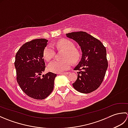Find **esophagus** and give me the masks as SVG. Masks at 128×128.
I'll return each instance as SVG.
<instances>
[{
  "mask_svg": "<svg viewBox=\"0 0 128 128\" xmlns=\"http://www.w3.org/2000/svg\"><path fill=\"white\" fill-rule=\"evenodd\" d=\"M69 74V72H62V73H59V74H60V75H68V74Z\"/></svg>",
  "mask_w": 128,
  "mask_h": 128,
  "instance_id": "34e87169",
  "label": "esophagus"
}]
</instances>
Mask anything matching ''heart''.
Returning <instances> with one entry per match:
<instances>
[{
  "mask_svg": "<svg viewBox=\"0 0 128 128\" xmlns=\"http://www.w3.org/2000/svg\"><path fill=\"white\" fill-rule=\"evenodd\" d=\"M56 48L59 50H65L62 56V60H55L49 65V69L50 71L60 73L68 70L71 66L72 62H77L80 58V54L76 49L75 48L74 44L69 40H62L57 42ZM56 52L51 44L46 46L43 52V56L46 60L50 61L55 56Z\"/></svg>",
  "mask_w": 128,
  "mask_h": 128,
  "instance_id": "obj_1",
  "label": "heart"
}]
</instances>
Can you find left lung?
Returning a JSON list of instances; mask_svg holds the SVG:
<instances>
[{"mask_svg":"<svg viewBox=\"0 0 128 128\" xmlns=\"http://www.w3.org/2000/svg\"><path fill=\"white\" fill-rule=\"evenodd\" d=\"M80 46L82 58L74 69L78 70V78L72 86L76 90L88 94L102 84L108 68L106 49L100 40L83 31L66 34Z\"/></svg>","mask_w":128,"mask_h":128,"instance_id":"obj_1","label":"left lung"}]
</instances>
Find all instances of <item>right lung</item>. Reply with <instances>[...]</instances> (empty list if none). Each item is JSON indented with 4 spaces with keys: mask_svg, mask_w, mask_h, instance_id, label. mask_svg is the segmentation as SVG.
Listing matches in <instances>:
<instances>
[{
    "mask_svg": "<svg viewBox=\"0 0 128 128\" xmlns=\"http://www.w3.org/2000/svg\"><path fill=\"white\" fill-rule=\"evenodd\" d=\"M48 41L40 38L26 42L15 56L17 82L24 93L36 100L44 99L51 94L56 76L48 72L40 76L46 68L43 52Z\"/></svg>",
    "mask_w": 128,
    "mask_h": 128,
    "instance_id": "add662e5",
    "label": "right lung"
}]
</instances>
